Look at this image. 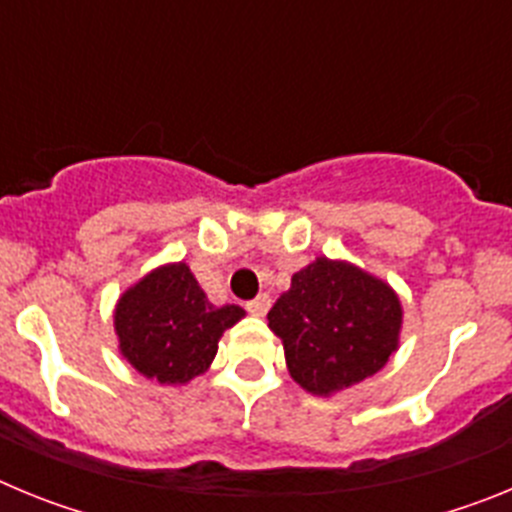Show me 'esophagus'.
Listing matches in <instances>:
<instances>
[{"instance_id": "1", "label": "esophagus", "mask_w": 512, "mask_h": 512, "mask_svg": "<svg viewBox=\"0 0 512 512\" xmlns=\"http://www.w3.org/2000/svg\"><path fill=\"white\" fill-rule=\"evenodd\" d=\"M269 307H271L269 295H259V297H256V300L248 302L246 310L251 312V315H256V318H264L266 312H269Z\"/></svg>"}]
</instances>
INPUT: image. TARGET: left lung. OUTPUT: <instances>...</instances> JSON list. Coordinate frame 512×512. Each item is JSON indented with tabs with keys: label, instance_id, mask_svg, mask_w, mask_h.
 I'll return each mask as SVG.
<instances>
[{
	"label": "left lung",
	"instance_id": "left-lung-1",
	"mask_svg": "<svg viewBox=\"0 0 512 512\" xmlns=\"http://www.w3.org/2000/svg\"><path fill=\"white\" fill-rule=\"evenodd\" d=\"M287 369L302 390L333 395L372 377L397 351L402 305L395 289L348 261L315 259L269 310Z\"/></svg>",
	"mask_w": 512,
	"mask_h": 512
}]
</instances>
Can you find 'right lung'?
Here are the masks:
<instances>
[{
  "mask_svg": "<svg viewBox=\"0 0 512 512\" xmlns=\"http://www.w3.org/2000/svg\"><path fill=\"white\" fill-rule=\"evenodd\" d=\"M246 312L215 307L184 261L153 269L122 292L115 307L120 354L161 384H187L207 372L217 341Z\"/></svg>",
  "mask_w": 512,
  "mask_h": 512,
  "instance_id": "add662e5",
  "label": "right lung"
}]
</instances>
